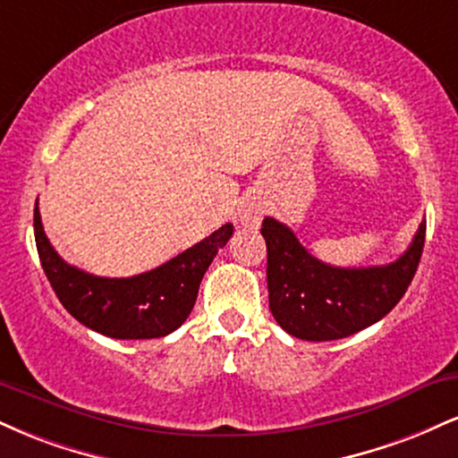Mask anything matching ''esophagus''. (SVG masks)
I'll use <instances>...</instances> for the list:
<instances>
[{"label":"esophagus","instance_id":"1","mask_svg":"<svg viewBox=\"0 0 458 458\" xmlns=\"http://www.w3.org/2000/svg\"><path fill=\"white\" fill-rule=\"evenodd\" d=\"M262 215H265V204L260 202V198H247L239 208V219L241 224L247 228H256L262 222Z\"/></svg>","mask_w":458,"mask_h":458}]
</instances>
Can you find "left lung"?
Masks as SVG:
<instances>
[{
    "mask_svg": "<svg viewBox=\"0 0 458 458\" xmlns=\"http://www.w3.org/2000/svg\"><path fill=\"white\" fill-rule=\"evenodd\" d=\"M267 286L273 318L286 334L312 343L340 340L370 327L401 301L422 259L427 222L398 260L344 269L320 262L288 225L265 217Z\"/></svg>",
    "mask_w": 458,
    "mask_h": 458,
    "instance_id": "8db88e82",
    "label": "left lung"
}]
</instances>
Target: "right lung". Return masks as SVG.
<instances>
[{"label":"right lung","mask_w":458,"mask_h":458,"mask_svg":"<svg viewBox=\"0 0 458 458\" xmlns=\"http://www.w3.org/2000/svg\"><path fill=\"white\" fill-rule=\"evenodd\" d=\"M225 224L157 269L133 277H98L68 265L47 239L38 202L34 236L40 265L62 306L79 323L115 340L161 338L181 327L196 303L199 282L233 236Z\"/></svg>","instance_id":"add662e5"}]
</instances>
